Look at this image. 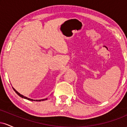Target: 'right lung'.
Segmentation results:
<instances>
[{
	"mask_svg": "<svg viewBox=\"0 0 127 127\" xmlns=\"http://www.w3.org/2000/svg\"><path fill=\"white\" fill-rule=\"evenodd\" d=\"M12 88H13V87H12ZM13 89H14V91H15V93H17V94H18V95L19 96H20V97H22V98H23L27 99V100H31V101H44V100H47V98H45V99H42V100H33V99H30V98H27V97H25V96H24V95H21V94H20V93H19L18 91H16V90H15V89H14V88H13Z\"/></svg>",
	"mask_w": 127,
	"mask_h": 127,
	"instance_id": "1",
	"label": "right lung"
}]
</instances>
